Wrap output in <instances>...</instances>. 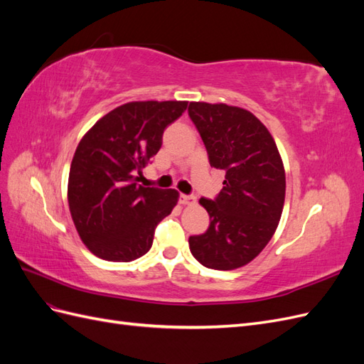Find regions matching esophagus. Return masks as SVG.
<instances>
[{"label": "esophagus", "instance_id": "obj_1", "mask_svg": "<svg viewBox=\"0 0 364 364\" xmlns=\"http://www.w3.org/2000/svg\"><path fill=\"white\" fill-rule=\"evenodd\" d=\"M179 202L182 205H194L196 203V199L193 196H186V194H181L179 196Z\"/></svg>", "mask_w": 364, "mask_h": 364}]
</instances>
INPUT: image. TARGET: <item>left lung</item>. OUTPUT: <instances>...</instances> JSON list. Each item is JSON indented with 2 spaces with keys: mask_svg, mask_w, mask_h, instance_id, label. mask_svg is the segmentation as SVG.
Instances as JSON below:
<instances>
[{
  "mask_svg": "<svg viewBox=\"0 0 364 364\" xmlns=\"http://www.w3.org/2000/svg\"><path fill=\"white\" fill-rule=\"evenodd\" d=\"M188 115L199 130L211 167L225 171L214 200L200 199L209 214L205 234L190 237L202 266L234 270L267 246L285 199V171L270 132L246 109L193 102Z\"/></svg>",
  "mask_w": 364,
  "mask_h": 364,
  "instance_id": "1",
  "label": "left lung"
}]
</instances>
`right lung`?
<instances>
[{"instance_id": "1", "label": "right lung", "mask_w": 364, "mask_h": 364, "mask_svg": "<svg viewBox=\"0 0 364 364\" xmlns=\"http://www.w3.org/2000/svg\"><path fill=\"white\" fill-rule=\"evenodd\" d=\"M188 102H132L87 130L75 149L68 203L77 232L94 255L129 262L150 250L158 223L178 203L176 190L142 186V168Z\"/></svg>"}]
</instances>
